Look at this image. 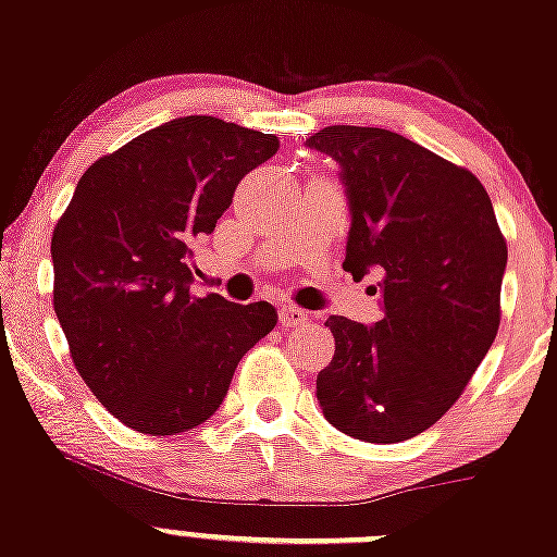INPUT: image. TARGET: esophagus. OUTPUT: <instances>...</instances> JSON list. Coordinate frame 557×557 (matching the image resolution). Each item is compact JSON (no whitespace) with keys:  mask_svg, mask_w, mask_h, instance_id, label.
<instances>
[{"mask_svg":"<svg viewBox=\"0 0 557 557\" xmlns=\"http://www.w3.org/2000/svg\"><path fill=\"white\" fill-rule=\"evenodd\" d=\"M309 320V314L298 307H280V323H283L285 331L288 327H298Z\"/></svg>","mask_w":557,"mask_h":557,"instance_id":"obj_1","label":"esophagus"}]
</instances>
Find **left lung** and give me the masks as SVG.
<instances>
[{
	"instance_id": "8db88e82",
	"label": "left lung",
	"mask_w": 557,
	"mask_h": 557,
	"mask_svg": "<svg viewBox=\"0 0 557 557\" xmlns=\"http://www.w3.org/2000/svg\"><path fill=\"white\" fill-rule=\"evenodd\" d=\"M307 146L342 168L344 269L376 274L384 309L373 325L327 318L336 352L318 373L320 408L357 441H408L459 400L499 331L507 243L494 205L467 168L382 127L331 125Z\"/></svg>"
}]
</instances>
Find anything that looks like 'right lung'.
Instances as JSON below:
<instances>
[{"label": "right lung", "mask_w": 557, "mask_h": 557, "mask_svg": "<svg viewBox=\"0 0 557 557\" xmlns=\"http://www.w3.org/2000/svg\"><path fill=\"white\" fill-rule=\"evenodd\" d=\"M277 136L178 116L87 168L52 230V304L72 360L111 417L146 435L195 430L274 325L272 304L189 294L191 248Z\"/></svg>", "instance_id": "1"}]
</instances>
